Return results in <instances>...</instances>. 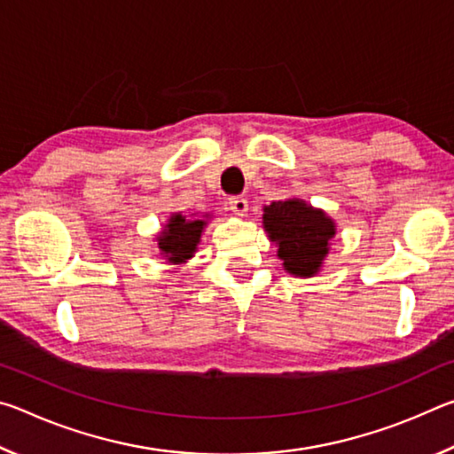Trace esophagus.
<instances>
[{"label": "esophagus", "instance_id": "1", "mask_svg": "<svg viewBox=\"0 0 454 454\" xmlns=\"http://www.w3.org/2000/svg\"><path fill=\"white\" fill-rule=\"evenodd\" d=\"M228 206H230V210H232V214H236V216H244V214L248 212V200L242 196L230 198Z\"/></svg>", "mask_w": 454, "mask_h": 454}]
</instances>
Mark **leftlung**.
<instances>
[{"instance_id":"8db88e82","label":"left lung","mask_w":454,"mask_h":454,"mask_svg":"<svg viewBox=\"0 0 454 454\" xmlns=\"http://www.w3.org/2000/svg\"><path fill=\"white\" fill-rule=\"evenodd\" d=\"M262 226L276 244L282 268L296 278H310L325 266L336 222L302 198H286L264 206Z\"/></svg>"}]
</instances>
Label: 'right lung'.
<instances>
[{
	"instance_id": "1",
	"label": "right lung",
	"mask_w": 454,
	"mask_h": 454,
	"mask_svg": "<svg viewBox=\"0 0 454 454\" xmlns=\"http://www.w3.org/2000/svg\"><path fill=\"white\" fill-rule=\"evenodd\" d=\"M212 218L210 212L204 214H182L174 212L170 218L166 220L164 228L160 230L153 238L160 256L164 258L166 264L182 266L186 264L190 258H194L198 252V244L202 240L204 228L208 226Z\"/></svg>"
}]
</instances>
